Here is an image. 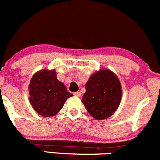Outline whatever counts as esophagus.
Returning a JSON list of instances; mask_svg holds the SVG:
<instances>
[{"mask_svg": "<svg viewBox=\"0 0 160 160\" xmlns=\"http://www.w3.org/2000/svg\"><path fill=\"white\" fill-rule=\"evenodd\" d=\"M74 95L77 97H79L81 95V92H74Z\"/></svg>", "mask_w": 160, "mask_h": 160, "instance_id": "34e87169", "label": "esophagus"}]
</instances>
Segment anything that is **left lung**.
Instances as JSON below:
<instances>
[{"instance_id":"1","label":"left lung","mask_w":160,"mask_h":160,"mask_svg":"<svg viewBox=\"0 0 160 160\" xmlns=\"http://www.w3.org/2000/svg\"><path fill=\"white\" fill-rule=\"evenodd\" d=\"M118 78L111 71L96 72L85 85L82 102L95 119L108 118L115 112L121 101L122 89Z\"/></svg>"}]
</instances>
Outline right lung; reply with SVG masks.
I'll return each mask as SVG.
<instances>
[{"instance_id": "right-lung-1", "label": "right lung", "mask_w": 160, "mask_h": 160, "mask_svg": "<svg viewBox=\"0 0 160 160\" xmlns=\"http://www.w3.org/2000/svg\"><path fill=\"white\" fill-rule=\"evenodd\" d=\"M30 102L34 109L44 117L54 116L72 96L66 87L56 78L55 70H42L31 78L29 85Z\"/></svg>"}]
</instances>
